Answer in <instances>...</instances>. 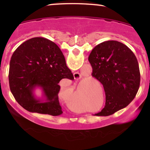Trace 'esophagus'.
<instances>
[{"mask_svg": "<svg viewBox=\"0 0 150 150\" xmlns=\"http://www.w3.org/2000/svg\"><path fill=\"white\" fill-rule=\"evenodd\" d=\"M74 77L75 79H79V77H81V74H80L79 72H75L74 73Z\"/></svg>", "mask_w": 150, "mask_h": 150, "instance_id": "esophagus-1", "label": "esophagus"}]
</instances>
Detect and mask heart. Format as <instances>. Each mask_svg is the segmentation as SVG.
Wrapping results in <instances>:
<instances>
[{"mask_svg": "<svg viewBox=\"0 0 150 150\" xmlns=\"http://www.w3.org/2000/svg\"><path fill=\"white\" fill-rule=\"evenodd\" d=\"M70 107H71V110H74V111H76V109H75V108H74L72 107V106H70Z\"/></svg>", "mask_w": 150, "mask_h": 150, "instance_id": "1", "label": "heart"}]
</instances>
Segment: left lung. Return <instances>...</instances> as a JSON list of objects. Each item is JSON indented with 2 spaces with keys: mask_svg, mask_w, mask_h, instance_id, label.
Listing matches in <instances>:
<instances>
[{
  "mask_svg": "<svg viewBox=\"0 0 150 150\" xmlns=\"http://www.w3.org/2000/svg\"><path fill=\"white\" fill-rule=\"evenodd\" d=\"M92 76L103 85L106 103L101 112L108 116L132 101L140 85V71L134 53L117 41H106L92 50L89 57Z\"/></svg>",
  "mask_w": 150,
  "mask_h": 150,
  "instance_id": "obj_1",
  "label": "left lung"
}]
</instances>
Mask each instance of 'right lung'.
Here are the masks:
<instances>
[{
    "label": "right lung",
    "instance_id": "1",
    "mask_svg": "<svg viewBox=\"0 0 150 150\" xmlns=\"http://www.w3.org/2000/svg\"><path fill=\"white\" fill-rule=\"evenodd\" d=\"M72 80L65 57L59 46L44 38H34L18 47L10 61L9 82L12 94L24 109L58 116L63 113L59 102L61 79ZM42 89V99L34 96Z\"/></svg>",
    "mask_w": 150,
    "mask_h": 150
}]
</instances>
